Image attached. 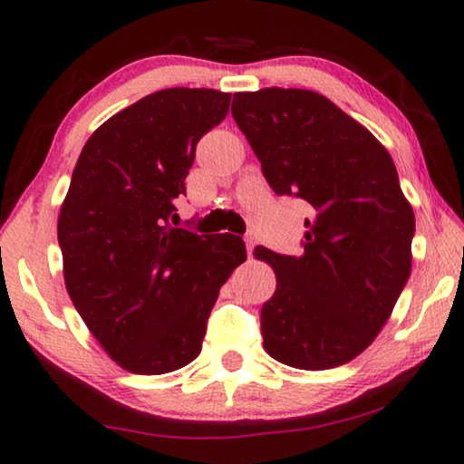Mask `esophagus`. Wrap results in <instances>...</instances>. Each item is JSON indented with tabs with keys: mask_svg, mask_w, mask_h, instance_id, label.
I'll return each mask as SVG.
<instances>
[{
	"mask_svg": "<svg viewBox=\"0 0 464 464\" xmlns=\"http://www.w3.org/2000/svg\"><path fill=\"white\" fill-rule=\"evenodd\" d=\"M245 246H246V253H249V257L253 256V246H256V240H253L251 234H246L245 237Z\"/></svg>",
	"mask_w": 464,
	"mask_h": 464,
	"instance_id": "esophagus-1",
	"label": "esophagus"
}]
</instances>
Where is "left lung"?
Segmentation results:
<instances>
[{"instance_id":"8db88e82","label":"left lung","mask_w":464,"mask_h":464,"mask_svg":"<svg viewBox=\"0 0 464 464\" xmlns=\"http://www.w3.org/2000/svg\"><path fill=\"white\" fill-rule=\"evenodd\" d=\"M232 116L278 196L306 200L302 256L256 246L276 275L264 348L297 370H332L372 344L411 272L414 211L384 145L319 92H234Z\"/></svg>"}]
</instances>
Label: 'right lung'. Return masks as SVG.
<instances>
[{"mask_svg":"<svg viewBox=\"0 0 464 464\" xmlns=\"http://www.w3.org/2000/svg\"><path fill=\"white\" fill-rule=\"evenodd\" d=\"M230 92L167 88L99 126L59 215L65 287L120 367L158 376L198 357L221 285L246 259L240 237L172 226L196 143Z\"/></svg>","mask_w":464,"mask_h":464,"instance_id":"add662e5","label":"right lung"}]
</instances>
